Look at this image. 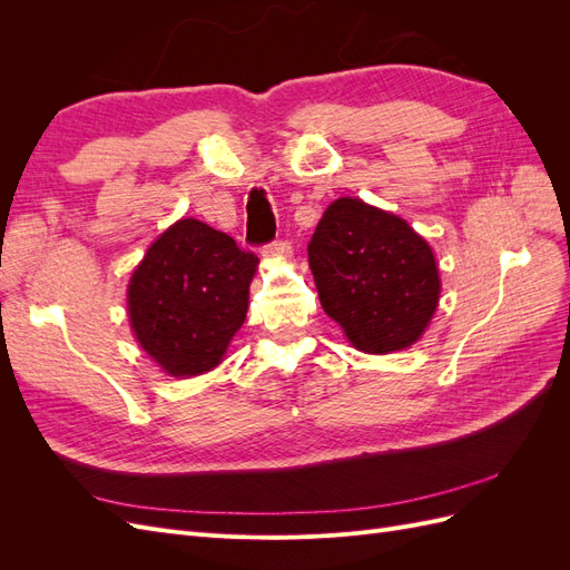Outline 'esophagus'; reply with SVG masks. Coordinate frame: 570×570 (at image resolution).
I'll return each mask as SVG.
<instances>
[{"mask_svg":"<svg viewBox=\"0 0 570 570\" xmlns=\"http://www.w3.org/2000/svg\"><path fill=\"white\" fill-rule=\"evenodd\" d=\"M262 254L266 256V258H289V254H292V243L289 239H273V243H268V245H264V249H262Z\"/></svg>","mask_w":570,"mask_h":570,"instance_id":"1","label":"esophagus"}]
</instances>
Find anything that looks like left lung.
Segmentation results:
<instances>
[{"label":"left lung","mask_w":570,"mask_h":570,"mask_svg":"<svg viewBox=\"0 0 570 570\" xmlns=\"http://www.w3.org/2000/svg\"><path fill=\"white\" fill-rule=\"evenodd\" d=\"M308 266L323 312L361 352L411 347L438 308L433 249L404 218L361 199L327 206L308 243Z\"/></svg>","instance_id":"obj_1"}]
</instances>
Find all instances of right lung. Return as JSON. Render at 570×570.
<instances>
[{"label":"right lung","instance_id":"1","mask_svg":"<svg viewBox=\"0 0 570 570\" xmlns=\"http://www.w3.org/2000/svg\"><path fill=\"white\" fill-rule=\"evenodd\" d=\"M256 264L230 235L195 218L174 223L128 285L137 342L170 375L212 371L245 323Z\"/></svg>","mask_w":570,"mask_h":570}]
</instances>
